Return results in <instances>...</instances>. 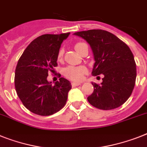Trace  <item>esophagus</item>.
<instances>
[{"mask_svg":"<svg viewBox=\"0 0 147 147\" xmlns=\"http://www.w3.org/2000/svg\"><path fill=\"white\" fill-rule=\"evenodd\" d=\"M81 84L80 83V82H72V83H71V86H72V87H77V86Z\"/></svg>","mask_w":147,"mask_h":147,"instance_id":"1","label":"esophagus"}]
</instances>
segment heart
Returning a JSON list of instances; mask_svg holds the SVG:
<instances>
[{"mask_svg":"<svg viewBox=\"0 0 147 147\" xmlns=\"http://www.w3.org/2000/svg\"><path fill=\"white\" fill-rule=\"evenodd\" d=\"M84 45H86V44L84 42H77L75 44L74 47L78 52L80 53L82 47ZM63 49H61L59 50L58 54H57L58 60H60L63 58ZM86 71H87V68L84 66H69L64 69L63 75L69 79L74 80V81H80L83 78L84 75V73H86Z\"/></svg>","mask_w":147,"mask_h":147,"instance_id":"heart-1","label":"heart"}]
</instances>
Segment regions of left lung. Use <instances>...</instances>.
<instances>
[{
  "label": "left lung",
  "mask_w": 147,
  "mask_h": 147,
  "mask_svg": "<svg viewBox=\"0 0 147 147\" xmlns=\"http://www.w3.org/2000/svg\"><path fill=\"white\" fill-rule=\"evenodd\" d=\"M74 35L90 45L95 60L92 76H104L101 84L92 83L94 90L87 97L90 104L101 110L121 106L130 97L136 80V63L129 47L103 30L76 32Z\"/></svg>",
  "instance_id": "8db88e82"
}]
</instances>
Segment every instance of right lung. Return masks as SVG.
<instances>
[{
	"mask_svg": "<svg viewBox=\"0 0 147 147\" xmlns=\"http://www.w3.org/2000/svg\"><path fill=\"white\" fill-rule=\"evenodd\" d=\"M69 34L40 36L30 43L18 60L15 73L16 90L25 108L32 113L52 115L66 105L71 83L60 78L53 85L47 77L57 66L60 45Z\"/></svg>",
	"mask_w": 147,
	"mask_h": 147,
	"instance_id": "right-lung-1",
	"label": "right lung"
}]
</instances>
